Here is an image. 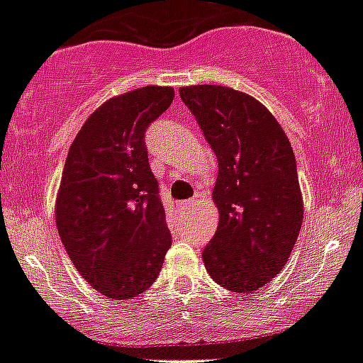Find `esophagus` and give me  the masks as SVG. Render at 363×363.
Returning a JSON list of instances; mask_svg holds the SVG:
<instances>
[{
  "mask_svg": "<svg viewBox=\"0 0 363 363\" xmlns=\"http://www.w3.org/2000/svg\"><path fill=\"white\" fill-rule=\"evenodd\" d=\"M192 206H196V199H189V201H182L180 208L182 210H190Z\"/></svg>",
  "mask_w": 363,
  "mask_h": 363,
  "instance_id": "esophagus-1",
  "label": "esophagus"
}]
</instances>
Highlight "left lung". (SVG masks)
Segmentation results:
<instances>
[{"mask_svg": "<svg viewBox=\"0 0 363 363\" xmlns=\"http://www.w3.org/2000/svg\"><path fill=\"white\" fill-rule=\"evenodd\" d=\"M217 155L218 225L204 247L206 272L233 293H252L288 263L303 220L291 143L254 96L228 86L180 88Z\"/></svg>", "mask_w": 363, "mask_h": 363, "instance_id": "8db88e82", "label": "left lung"}]
</instances>
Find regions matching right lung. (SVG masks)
Returning <instances> with one entry per match:
<instances>
[{"label":"right lung","mask_w":363,"mask_h":363,"mask_svg":"<svg viewBox=\"0 0 363 363\" xmlns=\"http://www.w3.org/2000/svg\"><path fill=\"white\" fill-rule=\"evenodd\" d=\"M174 99L143 86L106 100L75 135L58 196L56 225L81 277L113 300L145 293L171 247L145 130Z\"/></svg>","instance_id":"1"}]
</instances>
